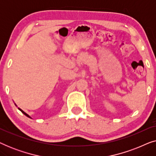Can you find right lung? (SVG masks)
<instances>
[{
    "mask_svg": "<svg viewBox=\"0 0 156 156\" xmlns=\"http://www.w3.org/2000/svg\"><path fill=\"white\" fill-rule=\"evenodd\" d=\"M19 110H20V112H22V113H23V114H25V116H27V117H30V116H28V115H27V114H26V113H25V112H23V110H21V109H20V108H19Z\"/></svg>",
    "mask_w": 156,
    "mask_h": 156,
    "instance_id": "1",
    "label": "right lung"
}]
</instances>
